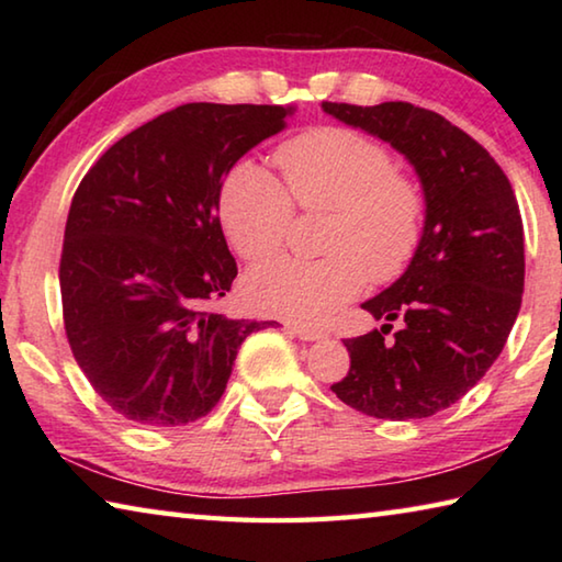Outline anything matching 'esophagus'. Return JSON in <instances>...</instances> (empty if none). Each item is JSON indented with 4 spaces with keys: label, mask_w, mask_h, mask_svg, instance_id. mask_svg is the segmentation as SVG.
Wrapping results in <instances>:
<instances>
[{
    "label": "esophagus",
    "mask_w": 562,
    "mask_h": 562,
    "mask_svg": "<svg viewBox=\"0 0 562 562\" xmlns=\"http://www.w3.org/2000/svg\"><path fill=\"white\" fill-rule=\"evenodd\" d=\"M284 329H288L290 335L300 337L302 341H317L322 337L319 329H312V327H304V325H294V322H290V325H284Z\"/></svg>",
    "instance_id": "obj_1"
}]
</instances>
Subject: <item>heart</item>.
Listing matches in <instances>:
<instances>
[{"label":"heart","mask_w":562,"mask_h":562,"mask_svg":"<svg viewBox=\"0 0 562 562\" xmlns=\"http://www.w3.org/2000/svg\"><path fill=\"white\" fill-rule=\"evenodd\" d=\"M278 164L288 188L252 160L231 170L221 193L227 237L245 260H268L288 240L297 203L304 211H331L322 240L327 258L250 270L245 294L255 310L317 322L357 297L369 278L386 282L402 274L422 240L424 198L396 173L382 144L325 126L280 146Z\"/></svg>","instance_id":"heart-1"}]
</instances>
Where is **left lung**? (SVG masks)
<instances>
[{"label": "left lung", "mask_w": 562, "mask_h": 562, "mask_svg": "<svg viewBox=\"0 0 562 562\" xmlns=\"http://www.w3.org/2000/svg\"><path fill=\"white\" fill-rule=\"evenodd\" d=\"M322 111L402 154L424 193L412 262L361 304L384 325L345 339L351 367L331 392L374 418L434 416L479 384L518 317L526 278L518 201L488 150L436 111L406 101H322ZM394 321L400 331L384 342Z\"/></svg>", "instance_id": "8db88e82"}]
</instances>
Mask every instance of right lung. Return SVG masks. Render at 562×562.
Listing matches in <instances>:
<instances>
[{
	"label": "right lung",
	"instance_id": "1",
	"mask_svg": "<svg viewBox=\"0 0 562 562\" xmlns=\"http://www.w3.org/2000/svg\"><path fill=\"white\" fill-rule=\"evenodd\" d=\"M290 113L183 103L113 144L74 193L59 265L66 337L97 394L131 422L205 416L243 341L278 325L213 310L237 274L217 211L231 168Z\"/></svg>",
	"mask_w": 562,
	"mask_h": 562
}]
</instances>
